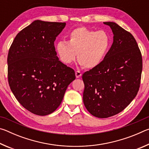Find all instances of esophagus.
Listing matches in <instances>:
<instances>
[{
  "mask_svg": "<svg viewBox=\"0 0 149 149\" xmlns=\"http://www.w3.org/2000/svg\"><path fill=\"white\" fill-rule=\"evenodd\" d=\"M81 75L82 74L79 71L75 72V76H76L77 78H79L81 76Z\"/></svg>",
  "mask_w": 149,
  "mask_h": 149,
  "instance_id": "34e87169",
  "label": "esophagus"
}]
</instances>
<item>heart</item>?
<instances>
[{
	"label": "heart",
	"mask_w": 149,
	"mask_h": 149,
	"mask_svg": "<svg viewBox=\"0 0 149 149\" xmlns=\"http://www.w3.org/2000/svg\"><path fill=\"white\" fill-rule=\"evenodd\" d=\"M110 35L104 30L94 31L85 27L75 28L70 33L68 41H60L56 50L61 61L70 64L76 58L87 69L97 67L105 58L112 45Z\"/></svg>",
	"instance_id": "1"
}]
</instances>
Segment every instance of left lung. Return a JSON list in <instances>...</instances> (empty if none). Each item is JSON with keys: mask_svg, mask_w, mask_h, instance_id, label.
<instances>
[{"mask_svg": "<svg viewBox=\"0 0 149 149\" xmlns=\"http://www.w3.org/2000/svg\"><path fill=\"white\" fill-rule=\"evenodd\" d=\"M113 33V43L102 62L85 72L83 100L90 114L106 118L125 109L137 95L142 56L130 32L113 22H104Z\"/></svg>", "mask_w": 149, "mask_h": 149, "instance_id": "left-lung-1", "label": "left lung"}]
</instances>
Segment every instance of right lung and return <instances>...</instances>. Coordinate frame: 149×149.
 <instances>
[{
  "label": "right lung",
  "mask_w": 149,
  "mask_h": 149,
  "mask_svg": "<svg viewBox=\"0 0 149 149\" xmlns=\"http://www.w3.org/2000/svg\"><path fill=\"white\" fill-rule=\"evenodd\" d=\"M65 23L35 20L17 33L8 55L10 87L33 114L46 116L61 104L74 70L56 56L54 42Z\"/></svg>",
  "instance_id": "obj_1"
}]
</instances>
